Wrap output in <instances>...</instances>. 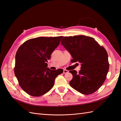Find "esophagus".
<instances>
[{"mask_svg": "<svg viewBox=\"0 0 121 121\" xmlns=\"http://www.w3.org/2000/svg\"><path fill=\"white\" fill-rule=\"evenodd\" d=\"M69 72V71L68 70H66V69H64V71H63V73L65 74V73H68V72Z\"/></svg>", "mask_w": 121, "mask_h": 121, "instance_id": "obj_1", "label": "esophagus"}]
</instances>
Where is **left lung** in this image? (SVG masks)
Masks as SVG:
<instances>
[{"instance_id": "1", "label": "left lung", "mask_w": 121, "mask_h": 121, "mask_svg": "<svg viewBox=\"0 0 121 121\" xmlns=\"http://www.w3.org/2000/svg\"><path fill=\"white\" fill-rule=\"evenodd\" d=\"M60 43L71 55V62L81 65L79 73L74 70L69 71L73 76L70 85L84 95L96 92L105 81L108 72L106 50L92 37L82 35L65 37Z\"/></svg>"}]
</instances>
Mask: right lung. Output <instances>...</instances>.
Segmentation results:
<instances>
[{"instance_id": "add662e5", "label": "right lung", "mask_w": 121, "mask_h": 121, "mask_svg": "<svg viewBox=\"0 0 121 121\" xmlns=\"http://www.w3.org/2000/svg\"><path fill=\"white\" fill-rule=\"evenodd\" d=\"M63 37L30 39L18 49L14 73L20 86L28 94L38 97L49 92L56 77L63 72L62 69H50L47 63Z\"/></svg>"}]
</instances>
